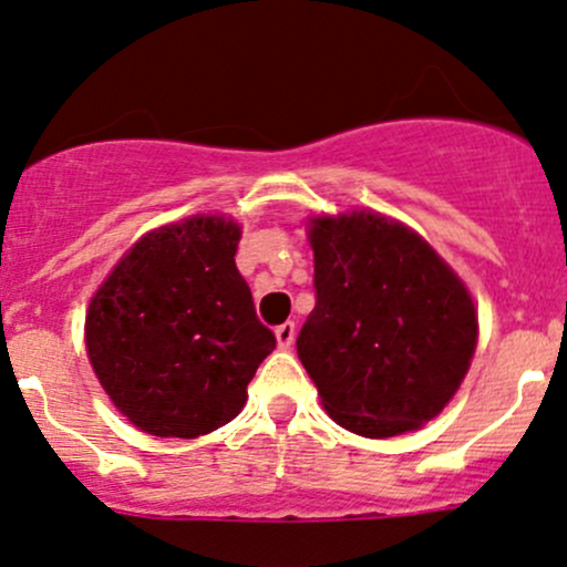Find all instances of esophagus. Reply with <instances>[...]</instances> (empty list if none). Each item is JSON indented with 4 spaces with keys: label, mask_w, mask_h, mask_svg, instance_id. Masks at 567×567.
I'll return each mask as SVG.
<instances>
[{
    "label": "esophagus",
    "mask_w": 567,
    "mask_h": 567,
    "mask_svg": "<svg viewBox=\"0 0 567 567\" xmlns=\"http://www.w3.org/2000/svg\"><path fill=\"white\" fill-rule=\"evenodd\" d=\"M274 333H277V344L282 347V350H290V344H293L296 339V322H282Z\"/></svg>",
    "instance_id": "esophagus-1"
}]
</instances>
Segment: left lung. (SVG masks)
Returning a JSON list of instances; mask_svg holds the SVG:
<instances>
[{
	"instance_id": "left-lung-1",
	"label": "left lung",
	"mask_w": 567,
	"mask_h": 567,
	"mask_svg": "<svg viewBox=\"0 0 567 567\" xmlns=\"http://www.w3.org/2000/svg\"><path fill=\"white\" fill-rule=\"evenodd\" d=\"M309 241L317 303L296 350L326 412L365 439L431 422L476 350L468 288L420 234L365 209L315 217Z\"/></svg>"
}]
</instances>
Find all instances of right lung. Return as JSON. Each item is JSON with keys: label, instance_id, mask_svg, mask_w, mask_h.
Masks as SVG:
<instances>
[{"label": "right lung", "instance_id": "obj_1", "mask_svg": "<svg viewBox=\"0 0 567 567\" xmlns=\"http://www.w3.org/2000/svg\"><path fill=\"white\" fill-rule=\"evenodd\" d=\"M239 223L193 215L121 258L85 315L93 371L117 412L161 439H196L241 412L277 347L236 269Z\"/></svg>", "mask_w": 567, "mask_h": 567}]
</instances>
